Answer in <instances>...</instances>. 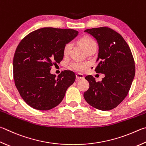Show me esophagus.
I'll return each instance as SVG.
<instances>
[{"label": "esophagus", "instance_id": "esophagus-1", "mask_svg": "<svg viewBox=\"0 0 146 146\" xmlns=\"http://www.w3.org/2000/svg\"><path fill=\"white\" fill-rule=\"evenodd\" d=\"M76 78L77 79V80H80V79H84V76L83 75H82V74H76Z\"/></svg>", "mask_w": 146, "mask_h": 146}]
</instances>
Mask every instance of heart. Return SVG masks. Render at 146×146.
<instances>
[{
    "label": "heart",
    "instance_id": "obj_1",
    "mask_svg": "<svg viewBox=\"0 0 146 146\" xmlns=\"http://www.w3.org/2000/svg\"><path fill=\"white\" fill-rule=\"evenodd\" d=\"M80 42L82 45L84 46L85 50H86L87 52H89L91 50H96L97 48V44L93 39L92 38H89V37L85 36L83 38H81L80 40ZM73 43L72 42H69V43H66L64 47V49H63V52H64V55H68L69 53H70V50L72 48ZM71 68L73 69V70H75L76 71H78V72H82L87 69L89 67L88 63L83 61H79V60H74L72 61L70 64Z\"/></svg>",
    "mask_w": 146,
    "mask_h": 146
}]
</instances>
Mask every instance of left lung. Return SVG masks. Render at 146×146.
<instances>
[{
    "instance_id": "1",
    "label": "left lung",
    "mask_w": 146,
    "mask_h": 146,
    "mask_svg": "<svg viewBox=\"0 0 146 146\" xmlns=\"http://www.w3.org/2000/svg\"><path fill=\"white\" fill-rule=\"evenodd\" d=\"M99 46L95 71L105 74L102 82L91 75L86 76L89 88L84 97L89 104L100 110H110L123 102L128 94L135 74L131 50L121 34L108 27L86 29Z\"/></svg>"
}]
</instances>
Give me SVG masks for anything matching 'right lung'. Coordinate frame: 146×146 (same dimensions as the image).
Masks as SVG:
<instances>
[{
    "mask_svg": "<svg viewBox=\"0 0 146 146\" xmlns=\"http://www.w3.org/2000/svg\"><path fill=\"white\" fill-rule=\"evenodd\" d=\"M78 34L73 29L44 27L20 42L13 58V77L20 96L30 107L48 110L62 101L75 74L65 70L56 78L50 70L63 59L65 44Z\"/></svg>",
    "mask_w": 146,
    "mask_h": 146,
    "instance_id": "add662e5",
    "label": "right lung"
}]
</instances>
